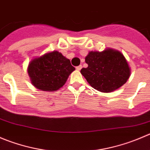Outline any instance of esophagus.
<instances>
[{
	"instance_id": "1",
	"label": "esophagus",
	"mask_w": 150,
	"mask_h": 150,
	"mask_svg": "<svg viewBox=\"0 0 150 150\" xmlns=\"http://www.w3.org/2000/svg\"><path fill=\"white\" fill-rule=\"evenodd\" d=\"M81 68H82V66H81V65H79V66L76 67V69H77V70H81Z\"/></svg>"
}]
</instances>
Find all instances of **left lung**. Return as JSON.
Masks as SVG:
<instances>
[{
	"mask_svg": "<svg viewBox=\"0 0 150 150\" xmlns=\"http://www.w3.org/2000/svg\"><path fill=\"white\" fill-rule=\"evenodd\" d=\"M85 61L88 67L81 69V74L97 91L111 92L124 85L130 77L128 64L117 50L89 52Z\"/></svg>",
	"mask_w": 150,
	"mask_h": 150,
	"instance_id": "left-lung-1",
	"label": "left lung"
}]
</instances>
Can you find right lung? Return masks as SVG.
Segmentation results:
<instances>
[{
	"label": "right lung",
	"instance_id": "obj_1",
	"mask_svg": "<svg viewBox=\"0 0 150 150\" xmlns=\"http://www.w3.org/2000/svg\"><path fill=\"white\" fill-rule=\"evenodd\" d=\"M70 61L57 51L46 53L30 62L28 72L36 88L43 91H56L63 86L75 70Z\"/></svg>",
	"mask_w": 150,
	"mask_h": 150
}]
</instances>
